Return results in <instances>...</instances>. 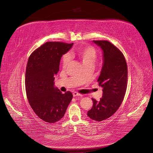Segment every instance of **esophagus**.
<instances>
[{
	"label": "esophagus",
	"instance_id": "34e87169",
	"mask_svg": "<svg viewBox=\"0 0 153 153\" xmlns=\"http://www.w3.org/2000/svg\"><path fill=\"white\" fill-rule=\"evenodd\" d=\"M73 96H74V97H76V96H80V98H81V97H82V95L80 94L79 93H78V92H74L73 93Z\"/></svg>",
	"mask_w": 153,
	"mask_h": 153
}]
</instances>
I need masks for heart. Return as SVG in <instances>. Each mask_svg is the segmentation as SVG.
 Segmentation results:
<instances>
[{"label":"heart","mask_w":153,"mask_h":153,"mask_svg":"<svg viewBox=\"0 0 153 153\" xmlns=\"http://www.w3.org/2000/svg\"><path fill=\"white\" fill-rule=\"evenodd\" d=\"M76 55L78 56L84 64V67L88 66H93L96 61L97 59V52L96 49L91 47V46H87L82 48H80L76 50ZM72 54L66 53L62 57V66L66 68L70 63L71 61Z\"/></svg>","instance_id":"heart-1"}]
</instances>
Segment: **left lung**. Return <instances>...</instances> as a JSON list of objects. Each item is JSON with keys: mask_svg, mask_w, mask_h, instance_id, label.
<instances>
[{"mask_svg": "<svg viewBox=\"0 0 153 153\" xmlns=\"http://www.w3.org/2000/svg\"><path fill=\"white\" fill-rule=\"evenodd\" d=\"M103 52V66L98 79L103 88L100 101L92 99L93 106L88 117L96 121L109 118L121 106L126 93L128 68L123 53L108 41H92Z\"/></svg>", "mask_w": 153, "mask_h": 153, "instance_id": "1", "label": "left lung"}]
</instances>
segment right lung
<instances>
[{
	"instance_id": "add662e5",
	"label": "right lung",
	"mask_w": 153,
	"mask_h": 153,
	"mask_svg": "<svg viewBox=\"0 0 153 153\" xmlns=\"http://www.w3.org/2000/svg\"><path fill=\"white\" fill-rule=\"evenodd\" d=\"M73 43L47 42L32 53L25 72L27 99L35 114L43 121L54 123L62 119L73 98L71 92L62 94L55 86L60 61Z\"/></svg>"
}]
</instances>
